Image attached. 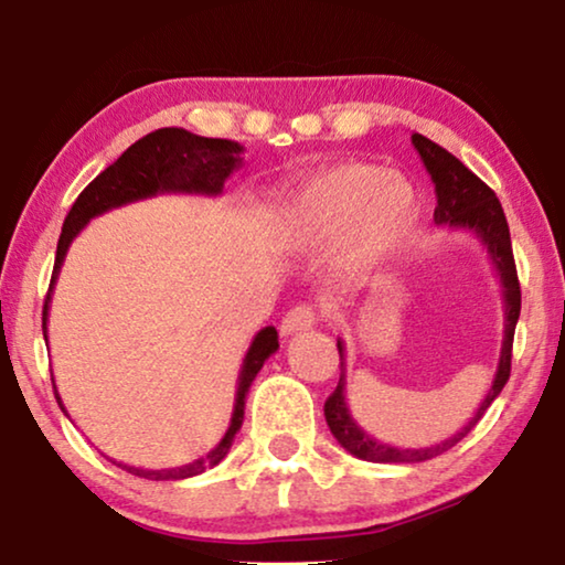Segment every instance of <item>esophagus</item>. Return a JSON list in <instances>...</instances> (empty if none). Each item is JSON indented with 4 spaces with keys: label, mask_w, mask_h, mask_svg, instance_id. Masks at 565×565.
<instances>
[{
    "label": "esophagus",
    "mask_w": 565,
    "mask_h": 565,
    "mask_svg": "<svg viewBox=\"0 0 565 565\" xmlns=\"http://www.w3.org/2000/svg\"><path fill=\"white\" fill-rule=\"evenodd\" d=\"M313 323H316V311H313L311 306L300 303V306H296V308H290V311L282 316V321H280V334H282V337L298 334V331L311 329Z\"/></svg>",
    "instance_id": "34e87169"
}]
</instances>
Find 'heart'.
<instances>
[{"instance_id": "heart-1", "label": "heart", "mask_w": 565, "mask_h": 565, "mask_svg": "<svg viewBox=\"0 0 565 565\" xmlns=\"http://www.w3.org/2000/svg\"><path fill=\"white\" fill-rule=\"evenodd\" d=\"M419 213V195L406 177L373 164H339L296 190L288 238L300 249L339 242V273L365 282L408 242Z\"/></svg>"}]
</instances>
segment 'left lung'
<instances>
[{
	"instance_id": "obj_1",
	"label": "left lung",
	"mask_w": 565,
	"mask_h": 565,
	"mask_svg": "<svg viewBox=\"0 0 565 565\" xmlns=\"http://www.w3.org/2000/svg\"><path fill=\"white\" fill-rule=\"evenodd\" d=\"M414 149L419 151V157L427 167V172L435 182L437 192V207H435V223L437 226H450V228H462L473 231V234L481 238L486 252L497 267L499 280H501V292H504V339H501V354L497 375H493V383L481 406L476 408V414L470 416V422L462 427L458 435L447 437L445 443H437L431 447H419V450H404V447H391L385 443H377L367 435L365 429L360 427L358 422L352 419L350 406H347L344 398V385H347V362H344V342L339 339V383L337 391L331 393L323 404V416H327V424L331 435L337 437V443L344 447L347 452H352L354 458L370 460V462H424L437 458L460 443L462 437L468 435L470 429L481 422L486 408L493 404V398L499 396L501 388H504L509 381V373H512V342H514V329L516 319H520L522 308V292H520V280H516V267H514V254H512V238H509V226L507 215L501 211L499 198L493 195L489 184L478 180V177L470 172V169L462 164L460 159H455L450 151H445L443 146L429 141L427 136L414 134L412 136Z\"/></svg>"
}]
</instances>
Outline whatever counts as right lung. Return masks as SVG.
Instances as JSON below:
<instances>
[{
    "mask_svg": "<svg viewBox=\"0 0 565 565\" xmlns=\"http://www.w3.org/2000/svg\"><path fill=\"white\" fill-rule=\"evenodd\" d=\"M242 151L244 146L236 141H226V138H205L195 136L184 128H159L153 134L143 136L141 141H136L130 149L122 151V157L105 169L103 174H97L87 188L82 190V195L76 198V203L68 211L64 228H61V238L56 246V265H53V277L49 296H45L43 306V337H49V306H51V292L53 282L61 273L64 257L68 246L79 231L95 218L113 207L136 203V200L164 195V192H188V195H221L223 182L228 180L234 169L242 167ZM277 331L275 327H265L254 337V342L246 352L242 373H238L236 383V401H234V414H231V424L226 435L218 445L213 447L205 458H198L195 462H188L182 468H164V470H146L115 462L128 473L138 478H149V481H182V478H192L205 473L207 468L218 466L231 450L236 431L242 429L244 422V404L249 385L257 373L265 365L269 354L277 352ZM53 393L61 412L66 414L61 396L53 383ZM68 416V414H66Z\"/></svg>",
    "mask_w": 565,
    "mask_h": 565,
    "instance_id": "obj_1",
    "label": "right lung"
}]
</instances>
